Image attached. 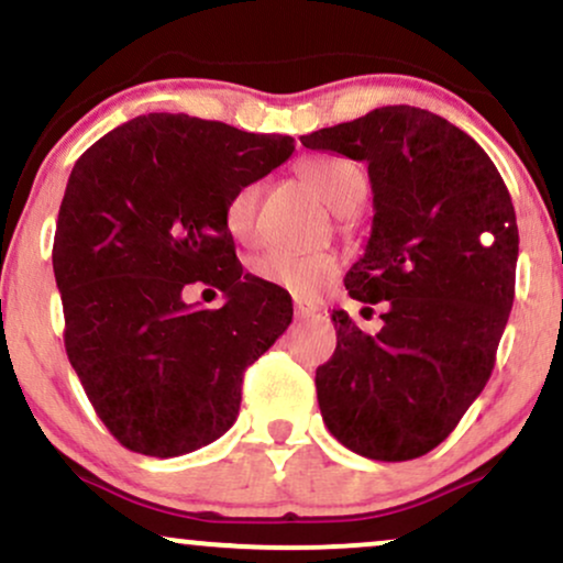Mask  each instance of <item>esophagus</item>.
<instances>
[{
  "mask_svg": "<svg viewBox=\"0 0 563 563\" xmlns=\"http://www.w3.org/2000/svg\"><path fill=\"white\" fill-rule=\"evenodd\" d=\"M294 312H296V318H299V320H307V318H314V312H318V307H314V303H309V301L296 299Z\"/></svg>",
  "mask_w": 563,
  "mask_h": 563,
  "instance_id": "34e87169",
  "label": "esophagus"
}]
</instances>
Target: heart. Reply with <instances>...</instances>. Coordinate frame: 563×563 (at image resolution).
<instances>
[{"instance_id": "b5f03b06", "label": "heart", "mask_w": 563, "mask_h": 563, "mask_svg": "<svg viewBox=\"0 0 563 563\" xmlns=\"http://www.w3.org/2000/svg\"><path fill=\"white\" fill-rule=\"evenodd\" d=\"M296 174L309 190L318 196L322 203L331 206L333 211H354L363 203L367 183L365 174L360 172L357 164L339 156H312L303 158L296 166ZM260 185H243L232 192L224 209V222H228L230 235L241 243L256 241V209H260ZM339 269V260L328 251H318V254H294V251L273 249L264 251L251 262V273L260 280L277 286L288 294L307 296L318 294L320 286Z\"/></svg>"}]
</instances>
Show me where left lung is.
Returning a JSON list of instances; mask_svg holds the SVG:
<instances>
[{
	"mask_svg": "<svg viewBox=\"0 0 563 563\" xmlns=\"http://www.w3.org/2000/svg\"><path fill=\"white\" fill-rule=\"evenodd\" d=\"M301 145L365 161L376 209L344 286L380 303L384 322L365 333L331 314L335 352L314 376L322 421L357 455L412 461L452 434L495 367L519 260L508 187L463 129L421 108H376Z\"/></svg>",
	"mask_w": 563,
	"mask_h": 563,
	"instance_id": "1",
	"label": "left lung"
}]
</instances>
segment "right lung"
I'll list each match as a JSON object with an SVG mask.
<instances>
[{
	"mask_svg": "<svg viewBox=\"0 0 563 563\" xmlns=\"http://www.w3.org/2000/svg\"><path fill=\"white\" fill-rule=\"evenodd\" d=\"M290 153L283 134L147 113L76 161L53 245L63 339L126 450L177 457L222 437L241 410L245 367L290 325V296L243 273L224 222L232 192ZM196 282L222 289L225 307L187 305Z\"/></svg>",
	"mask_w": 563,
	"mask_h": 563,
	"instance_id": "1",
	"label": "right lung"
}]
</instances>
